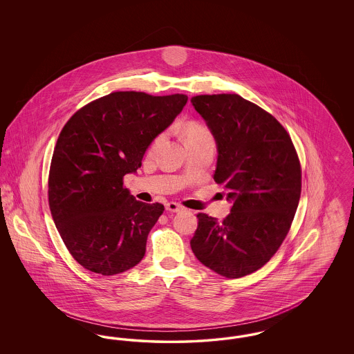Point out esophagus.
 I'll return each instance as SVG.
<instances>
[{
	"instance_id": "esophagus-1",
	"label": "esophagus",
	"mask_w": 354,
	"mask_h": 354,
	"mask_svg": "<svg viewBox=\"0 0 354 354\" xmlns=\"http://www.w3.org/2000/svg\"><path fill=\"white\" fill-rule=\"evenodd\" d=\"M166 209H167L169 212H179V211L182 209V205L178 204V203L169 202L166 204Z\"/></svg>"
}]
</instances>
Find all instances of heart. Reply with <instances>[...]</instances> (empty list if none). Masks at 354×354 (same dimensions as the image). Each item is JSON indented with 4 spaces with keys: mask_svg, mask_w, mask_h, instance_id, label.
Wrapping results in <instances>:
<instances>
[{
    "mask_svg": "<svg viewBox=\"0 0 354 354\" xmlns=\"http://www.w3.org/2000/svg\"><path fill=\"white\" fill-rule=\"evenodd\" d=\"M183 138H185V145L187 146H192V145H196V143H201L204 140H209V139H214L211 131L202 124L201 122H196V120H189L187 122L185 126H183ZM162 139V135H159L153 143H152V147H155Z\"/></svg>",
    "mask_w": 354,
    "mask_h": 354,
    "instance_id": "1",
    "label": "heart"
}]
</instances>
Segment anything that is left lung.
I'll list each match as a JSON object with an SVG mask.
<instances>
[{
	"mask_svg": "<svg viewBox=\"0 0 354 354\" xmlns=\"http://www.w3.org/2000/svg\"><path fill=\"white\" fill-rule=\"evenodd\" d=\"M191 102L218 145L214 179L234 201L221 223L198 214L192 252L209 270L237 279L260 270L283 244L301 195V166L283 124L237 94Z\"/></svg>",
	"mask_w": 354,
	"mask_h": 354,
	"instance_id": "left-lung-1",
	"label": "left lung"
}]
</instances>
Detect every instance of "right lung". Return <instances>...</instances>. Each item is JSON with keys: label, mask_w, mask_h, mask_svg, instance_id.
Instances as JSON below:
<instances>
[{"label": "right lung", "mask_w": 354, "mask_h": 354, "mask_svg": "<svg viewBox=\"0 0 354 354\" xmlns=\"http://www.w3.org/2000/svg\"><path fill=\"white\" fill-rule=\"evenodd\" d=\"M188 97L115 91L81 107L64 126L49 171V207L70 254L87 270L113 276L135 267L165 211L138 202L123 176L183 110Z\"/></svg>", "instance_id": "add662e5"}]
</instances>
